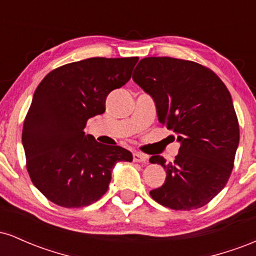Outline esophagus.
I'll list each match as a JSON object with an SVG mask.
<instances>
[{
	"instance_id": "obj_1",
	"label": "esophagus",
	"mask_w": 256,
	"mask_h": 256,
	"mask_svg": "<svg viewBox=\"0 0 256 256\" xmlns=\"http://www.w3.org/2000/svg\"><path fill=\"white\" fill-rule=\"evenodd\" d=\"M132 158H134V162H146V155L140 154V152H134V154H132Z\"/></svg>"
}]
</instances>
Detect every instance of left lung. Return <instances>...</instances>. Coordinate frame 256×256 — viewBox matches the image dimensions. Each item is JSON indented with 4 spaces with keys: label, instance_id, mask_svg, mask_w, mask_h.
<instances>
[{
    "label": "left lung",
    "instance_id": "left-lung-1",
    "mask_svg": "<svg viewBox=\"0 0 256 256\" xmlns=\"http://www.w3.org/2000/svg\"><path fill=\"white\" fill-rule=\"evenodd\" d=\"M132 79L154 98L158 122L180 143L173 162L160 155L149 158L166 171L152 200L176 210L207 204L228 183L240 143L228 88L212 70L174 58H142Z\"/></svg>",
    "mask_w": 256,
    "mask_h": 256
}]
</instances>
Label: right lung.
Returning <instances> with one entry per match:
<instances>
[{
	"label": "right lung",
	"instance_id": "1",
	"mask_svg": "<svg viewBox=\"0 0 256 256\" xmlns=\"http://www.w3.org/2000/svg\"><path fill=\"white\" fill-rule=\"evenodd\" d=\"M138 58H90L49 72L34 94L22 126L26 168L49 201L66 208L96 202L112 170L132 154L85 134L86 122L104 113L106 98L130 80Z\"/></svg>",
	"mask_w": 256,
	"mask_h": 256
}]
</instances>
